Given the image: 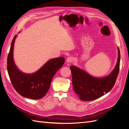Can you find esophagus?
<instances>
[{"label": "esophagus", "mask_w": 129, "mask_h": 129, "mask_svg": "<svg viewBox=\"0 0 129 129\" xmlns=\"http://www.w3.org/2000/svg\"><path fill=\"white\" fill-rule=\"evenodd\" d=\"M73 57H67V59H66V63H71V62L73 61Z\"/></svg>", "instance_id": "obj_1"}]
</instances>
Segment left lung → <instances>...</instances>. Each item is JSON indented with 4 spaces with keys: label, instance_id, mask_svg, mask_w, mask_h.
<instances>
[{
    "label": "left lung",
    "instance_id": "obj_1",
    "mask_svg": "<svg viewBox=\"0 0 129 129\" xmlns=\"http://www.w3.org/2000/svg\"><path fill=\"white\" fill-rule=\"evenodd\" d=\"M118 58L115 68L109 75L104 77L91 75L84 70L72 66L70 67L72 74V83L74 92L83 101H92L108 93L114 87L119 73L120 51L118 47Z\"/></svg>",
    "mask_w": 129,
    "mask_h": 129
}]
</instances>
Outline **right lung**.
I'll use <instances>...</instances> for the list:
<instances>
[{"instance_id": "right-lung-1", "label": "right lung", "mask_w": 129, "mask_h": 129, "mask_svg": "<svg viewBox=\"0 0 129 129\" xmlns=\"http://www.w3.org/2000/svg\"><path fill=\"white\" fill-rule=\"evenodd\" d=\"M17 35L12 41L7 57V68L14 88L21 96L33 100L45 96L49 89L53 76L64 63V58H54L46 62L34 73L27 74L18 69L13 59L14 45Z\"/></svg>"}]
</instances>
